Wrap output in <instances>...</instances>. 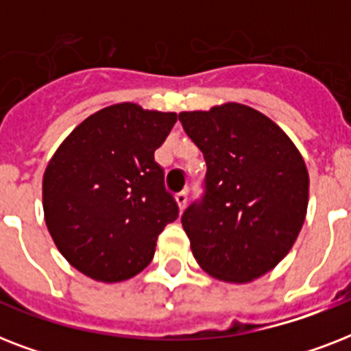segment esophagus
I'll return each instance as SVG.
<instances>
[{"label":"esophagus","instance_id":"34e87169","mask_svg":"<svg viewBox=\"0 0 351 351\" xmlns=\"http://www.w3.org/2000/svg\"><path fill=\"white\" fill-rule=\"evenodd\" d=\"M176 204H178V208H180V211L187 206V191H180L176 193Z\"/></svg>","mask_w":351,"mask_h":351}]
</instances>
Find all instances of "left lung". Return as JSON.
Returning <instances> with one entry per match:
<instances>
[{
    "mask_svg": "<svg viewBox=\"0 0 351 351\" xmlns=\"http://www.w3.org/2000/svg\"><path fill=\"white\" fill-rule=\"evenodd\" d=\"M204 154V195L182 215L193 255L226 282H250L277 266L299 237L310 176L288 134L242 104L180 112Z\"/></svg>",
    "mask_w": 351,
    "mask_h": 351,
    "instance_id": "obj_1",
    "label": "left lung"
}]
</instances>
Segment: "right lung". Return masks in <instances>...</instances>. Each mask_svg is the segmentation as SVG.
I'll return each instance as SVG.
<instances>
[{
  "label": "right lung",
  "instance_id": "add662e5",
  "mask_svg": "<svg viewBox=\"0 0 351 351\" xmlns=\"http://www.w3.org/2000/svg\"><path fill=\"white\" fill-rule=\"evenodd\" d=\"M176 112L117 104L90 114L63 143L43 175V211L54 244L78 271L101 282L140 273L154 256L178 204L154 151Z\"/></svg>",
  "mask_w": 351,
  "mask_h": 351
}]
</instances>
